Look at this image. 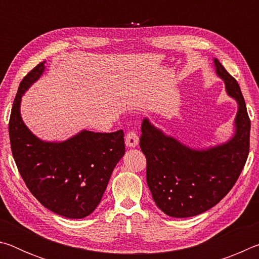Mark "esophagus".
<instances>
[{
	"label": "esophagus",
	"instance_id": "obj_1",
	"mask_svg": "<svg viewBox=\"0 0 259 259\" xmlns=\"http://www.w3.org/2000/svg\"><path fill=\"white\" fill-rule=\"evenodd\" d=\"M139 138L138 135L135 131H128L125 134V145L128 147H136L138 145Z\"/></svg>",
	"mask_w": 259,
	"mask_h": 259
}]
</instances>
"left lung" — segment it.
I'll return each mask as SVG.
<instances>
[{
    "label": "left lung",
    "mask_w": 259,
    "mask_h": 259,
    "mask_svg": "<svg viewBox=\"0 0 259 259\" xmlns=\"http://www.w3.org/2000/svg\"><path fill=\"white\" fill-rule=\"evenodd\" d=\"M213 63L227 94L239 105L233 138L207 150H193L147 119L142 123L139 145L146 157L147 185L157 207L171 217L196 216L216 205L234 186L249 154L250 119L242 93L219 60Z\"/></svg>",
    "instance_id": "obj_1"
}]
</instances>
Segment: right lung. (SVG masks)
Here are the masks:
<instances>
[{
    "label": "right lung",
    "mask_w": 259,
    "mask_h": 259,
    "mask_svg": "<svg viewBox=\"0 0 259 259\" xmlns=\"http://www.w3.org/2000/svg\"><path fill=\"white\" fill-rule=\"evenodd\" d=\"M45 63L23 78L17 91L9 121L12 155L26 186L43 207L66 218H84L97 208L124 155V134L83 130L61 143L35 137L21 119L20 102L45 72Z\"/></svg>",
    "instance_id": "right-lung-1"
}]
</instances>
